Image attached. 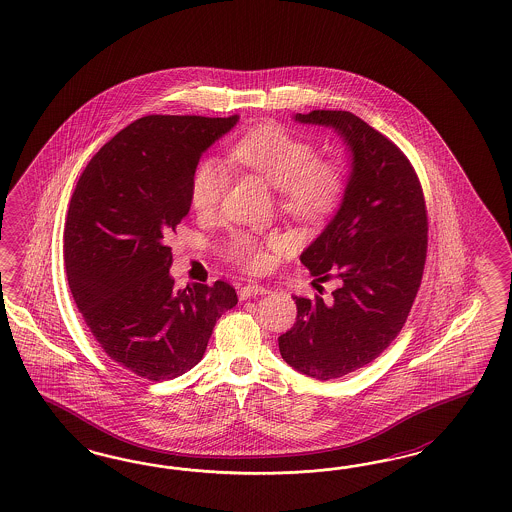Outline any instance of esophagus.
Masks as SVG:
<instances>
[{"label": "esophagus", "instance_id": "esophagus-1", "mask_svg": "<svg viewBox=\"0 0 512 512\" xmlns=\"http://www.w3.org/2000/svg\"><path fill=\"white\" fill-rule=\"evenodd\" d=\"M266 293H268V289L263 287V285H244V287L238 291L240 300H246V298H251V296L266 295Z\"/></svg>", "mask_w": 512, "mask_h": 512}]
</instances>
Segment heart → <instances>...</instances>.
I'll list each match as a JSON object with an SVG mask.
<instances>
[{
	"label": "heart",
	"instance_id": "1",
	"mask_svg": "<svg viewBox=\"0 0 512 512\" xmlns=\"http://www.w3.org/2000/svg\"><path fill=\"white\" fill-rule=\"evenodd\" d=\"M233 157L251 171L259 172L279 189V206L287 216L315 223L330 216L345 193L347 176L341 163L319 159L310 142L276 124L253 127L236 140ZM229 187V169L216 157H204L189 182V202L195 212L212 214ZM283 248V240L272 236L259 240L238 231L225 242V255L234 264L259 270L268 263V249Z\"/></svg>",
	"mask_w": 512,
	"mask_h": 512
}]
</instances>
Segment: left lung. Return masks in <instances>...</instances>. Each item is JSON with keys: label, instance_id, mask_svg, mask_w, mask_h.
<instances>
[{"label": "left lung", "instance_id": "obj_1", "mask_svg": "<svg viewBox=\"0 0 512 512\" xmlns=\"http://www.w3.org/2000/svg\"><path fill=\"white\" fill-rule=\"evenodd\" d=\"M293 120L334 129L351 161L336 214L300 255L315 281L336 279L338 289L293 296L295 326L278 338L291 368L328 381L370 364L402 330L422 279L428 217L417 174L385 135L347 110Z\"/></svg>", "mask_w": 512, "mask_h": 512}]
</instances>
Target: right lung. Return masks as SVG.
<instances>
[{
  "instance_id": "obj_1",
  "label": "right lung",
  "mask_w": 512,
  "mask_h": 512,
  "mask_svg": "<svg viewBox=\"0 0 512 512\" xmlns=\"http://www.w3.org/2000/svg\"><path fill=\"white\" fill-rule=\"evenodd\" d=\"M240 116H144L93 155L65 223L71 295L114 362L150 381L201 362L217 319L238 304L233 287L174 289L167 246L187 216L189 182L202 154Z\"/></svg>"
}]
</instances>
